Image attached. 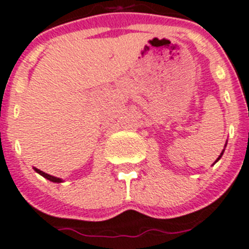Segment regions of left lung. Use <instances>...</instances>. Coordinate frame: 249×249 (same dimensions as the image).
<instances>
[{
  "label": "left lung",
  "mask_w": 249,
  "mask_h": 249,
  "mask_svg": "<svg viewBox=\"0 0 249 249\" xmlns=\"http://www.w3.org/2000/svg\"><path fill=\"white\" fill-rule=\"evenodd\" d=\"M226 145H227V142H226V143H225V147H226ZM224 152H225V148H224V150H222V152H221V153H220V156H219V157H217V160H216V161H215V162H213V164H215V163H216V162H217V161H219V160H220V159H221V157H222V155H224Z\"/></svg>",
  "instance_id": "obj_1"
}]
</instances>
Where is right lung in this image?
Listing matches in <instances>:
<instances>
[{
	"label": "right lung",
	"instance_id": "obj_1",
	"mask_svg": "<svg viewBox=\"0 0 249 249\" xmlns=\"http://www.w3.org/2000/svg\"><path fill=\"white\" fill-rule=\"evenodd\" d=\"M34 171H36V173L40 174V176H43L44 178H46V179L50 180V182H54V183H62V179H61V178H57V177H54V176H50V174L45 173V172L40 171V169L36 168V167H34Z\"/></svg>",
	"mask_w": 249,
	"mask_h": 249
}]
</instances>
